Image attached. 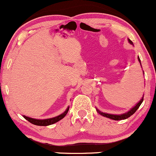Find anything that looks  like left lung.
Wrapping results in <instances>:
<instances>
[{"label": "left lung", "mask_w": 156, "mask_h": 156, "mask_svg": "<svg viewBox=\"0 0 156 156\" xmlns=\"http://www.w3.org/2000/svg\"><path fill=\"white\" fill-rule=\"evenodd\" d=\"M128 41H129V42L130 43V44L133 45V42H132L131 40L129 39V38H128ZM138 59L139 62H140V58H139V56L138 57ZM140 65H141V64H140ZM143 100H144V95H143V97H142L141 100H140V101H139L138 103H137V104L133 107V108H132L131 109H130L129 112H127L126 113L122 114V115H111V114L104 113V112H100V110L98 109V108H97V111H98V113L100 114V115H101L102 116L105 117V118H110V119H112V120H125V119L129 118V117L131 116V115H133V114L135 113V112H136L137 110H138V108H139V107H140V105H141V103H142V102H143Z\"/></svg>", "instance_id": "obj_1"}]
</instances>
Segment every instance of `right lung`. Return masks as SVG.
Listing matches in <instances>:
<instances>
[{
	"instance_id": "right-lung-1",
	"label": "right lung",
	"mask_w": 156,
	"mask_h": 156,
	"mask_svg": "<svg viewBox=\"0 0 156 156\" xmlns=\"http://www.w3.org/2000/svg\"><path fill=\"white\" fill-rule=\"evenodd\" d=\"M68 110H69V107L67 108V109L63 112L62 114L61 115H58V116L55 117V118H48V119H44V120H39V119H34V118H29V117L27 116H23L24 118L26 119L27 120H28L29 122H30L31 123L33 124L36 125V126H49L51 124H53V123H56V122L59 121L60 120H62L63 118H65V115H67L68 113Z\"/></svg>"
}]
</instances>
